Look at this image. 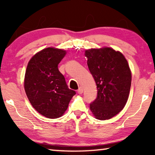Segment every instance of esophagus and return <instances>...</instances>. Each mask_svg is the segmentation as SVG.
Segmentation results:
<instances>
[{
  "label": "esophagus",
  "instance_id": "esophagus-1",
  "mask_svg": "<svg viewBox=\"0 0 155 155\" xmlns=\"http://www.w3.org/2000/svg\"><path fill=\"white\" fill-rule=\"evenodd\" d=\"M82 92H83V89H82V87H79V89H78V94H82Z\"/></svg>",
  "mask_w": 155,
  "mask_h": 155
}]
</instances>
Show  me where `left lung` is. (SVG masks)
<instances>
[{"instance_id": "left-lung-1", "label": "left lung", "mask_w": 155, "mask_h": 155, "mask_svg": "<svg viewBox=\"0 0 155 155\" xmlns=\"http://www.w3.org/2000/svg\"><path fill=\"white\" fill-rule=\"evenodd\" d=\"M87 65L96 82L97 97L90 110L97 119H110L124 109L131 85L128 63L121 53L111 48L87 50Z\"/></svg>"}]
</instances>
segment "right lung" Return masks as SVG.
Here are the masks:
<instances>
[{"label":"right lung","mask_w":155,"mask_h":155,"mask_svg":"<svg viewBox=\"0 0 155 155\" xmlns=\"http://www.w3.org/2000/svg\"><path fill=\"white\" fill-rule=\"evenodd\" d=\"M65 55L62 49L44 48L31 58L25 73V90L31 104L48 118L61 117L76 94L58 71Z\"/></svg>","instance_id":"add662e5"}]
</instances>
